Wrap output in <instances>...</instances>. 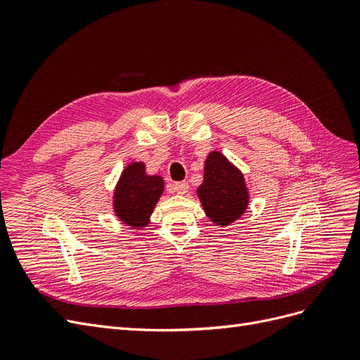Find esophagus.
Segmentation results:
<instances>
[{
    "label": "esophagus",
    "mask_w": 360,
    "mask_h": 360,
    "mask_svg": "<svg viewBox=\"0 0 360 360\" xmlns=\"http://www.w3.org/2000/svg\"><path fill=\"white\" fill-rule=\"evenodd\" d=\"M172 189L176 193H180V195H184L188 191H189V184L186 181H176L172 184Z\"/></svg>",
    "instance_id": "1"
}]
</instances>
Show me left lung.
<instances>
[{"mask_svg": "<svg viewBox=\"0 0 360 360\" xmlns=\"http://www.w3.org/2000/svg\"><path fill=\"white\" fill-rule=\"evenodd\" d=\"M204 210L217 225H228L248 207V191L243 174L226 158L212 151L205 160L204 181L198 188Z\"/></svg>", "mask_w": 360, "mask_h": 360, "instance_id": "1", "label": "left lung"}]
</instances>
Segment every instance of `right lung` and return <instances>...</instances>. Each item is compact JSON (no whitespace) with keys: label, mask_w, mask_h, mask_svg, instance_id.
<instances>
[{"label":"right lung","mask_w":360,"mask_h":360,"mask_svg":"<svg viewBox=\"0 0 360 360\" xmlns=\"http://www.w3.org/2000/svg\"><path fill=\"white\" fill-rule=\"evenodd\" d=\"M163 181L159 176H147L144 163L129 165L115 189V212L124 224L141 228L162 195Z\"/></svg>","instance_id":"right-lung-1"}]
</instances>
